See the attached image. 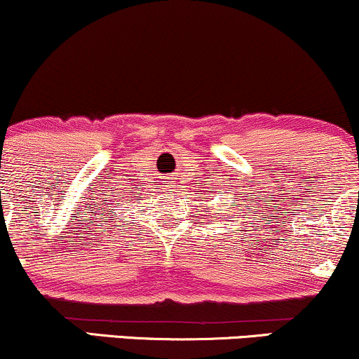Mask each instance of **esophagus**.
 Masks as SVG:
<instances>
[{
	"mask_svg": "<svg viewBox=\"0 0 359 359\" xmlns=\"http://www.w3.org/2000/svg\"><path fill=\"white\" fill-rule=\"evenodd\" d=\"M168 182H170V180H168ZM168 191H175V189L170 185V187H168Z\"/></svg>",
	"mask_w": 359,
	"mask_h": 359,
	"instance_id": "34e87169",
	"label": "esophagus"
}]
</instances>
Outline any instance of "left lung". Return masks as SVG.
<instances>
[{"label": "left lung", "mask_w": 359, "mask_h": 359, "mask_svg": "<svg viewBox=\"0 0 359 359\" xmlns=\"http://www.w3.org/2000/svg\"><path fill=\"white\" fill-rule=\"evenodd\" d=\"M219 211H221V209H219Z\"/></svg>", "instance_id": "1"}]
</instances>
